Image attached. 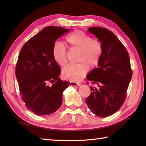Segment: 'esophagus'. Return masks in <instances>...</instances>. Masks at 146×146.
Here are the masks:
<instances>
[{
    "mask_svg": "<svg viewBox=\"0 0 146 146\" xmlns=\"http://www.w3.org/2000/svg\"><path fill=\"white\" fill-rule=\"evenodd\" d=\"M70 86H80V83H78V82H72V81H71V82H70Z\"/></svg>",
    "mask_w": 146,
    "mask_h": 146,
    "instance_id": "1",
    "label": "esophagus"
}]
</instances>
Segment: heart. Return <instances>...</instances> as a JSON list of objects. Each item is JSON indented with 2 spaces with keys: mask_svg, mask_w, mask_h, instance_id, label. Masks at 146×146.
Masks as SVG:
<instances>
[{
  "mask_svg": "<svg viewBox=\"0 0 146 146\" xmlns=\"http://www.w3.org/2000/svg\"><path fill=\"white\" fill-rule=\"evenodd\" d=\"M66 45L70 48L80 49L78 61L80 63L69 64L63 69L62 75L64 78L72 81H79L88 72L89 66H97L101 58L103 50L102 42L97 39H93L84 32L76 30L66 36ZM54 60L61 66L67 63V52L65 46L57 41L52 49Z\"/></svg>",
  "mask_w": 146,
  "mask_h": 146,
  "instance_id": "obj_1",
  "label": "heart"
}]
</instances>
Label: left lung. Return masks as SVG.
Segmentation results:
<instances>
[{
    "instance_id": "left-lung-1",
    "label": "left lung",
    "mask_w": 146,
    "mask_h": 146,
    "mask_svg": "<svg viewBox=\"0 0 146 146\" xmlns=\"http://www.w3.org/2000/svg\"><path fill=\"white\" fill-rule=\"evenodd\" d=\"M88 31L97 36L103 50L98 67L87 76L92 84L91 93L86 98L88 108L97 117L114 114L121 108L127 95L132 77L129 56L127 49L111 31L92 27Z\"/></svg>"
}]
</instances>
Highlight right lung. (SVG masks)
I'll use <instances>...</instances> for the list:
<instances>
[{"instance_id": "add662e5", "label": "right lung", "mask_w": 146, "mask_h": 146, "mask_svg": "<svg viewBox=\"0 0 146 146\" xmlns=\"http://www.w3.org/2000/svg\"><path fill=\"white\" fill-rule=\"evenodd\" d=\"M70 30L46 27L24 44L19 55L15 75L20 94L27 108L36 115L52 114L62 105L63 91L70 82L58 78L61 70L52 49L56 39Z\"/></svg>"}]
</instances>
